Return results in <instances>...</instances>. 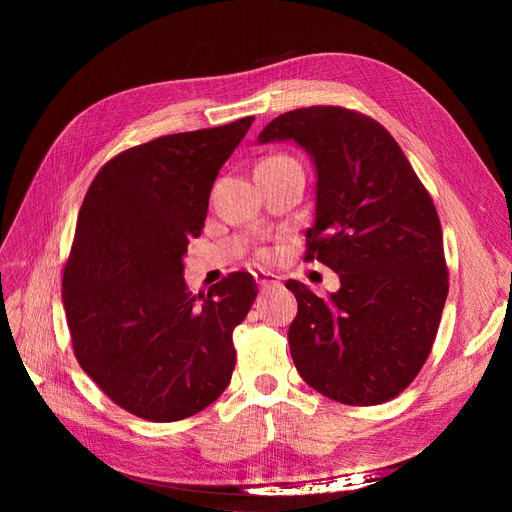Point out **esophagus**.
Instances as JSON below:
<instances>
[{"label": "esophagus", "instance_id": "esophagus-1", "mask_svg": "<svg viewBox=\"0 0 512 512\" xmlns=\"http://www.w3.org/2000/svg\"><path fill=\"white\" fill-rule=\"evenodd\" d=\"M254 280L262 290H267V288H271V286L280 282V280H277V275H273L269 271H254Z\"/></svg>", "mask_w": 512, "mask_h": 512}]
</instances>
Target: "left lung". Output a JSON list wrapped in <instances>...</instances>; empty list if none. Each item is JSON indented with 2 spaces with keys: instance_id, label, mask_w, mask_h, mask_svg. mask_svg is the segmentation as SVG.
I'll use <instances>...</instances> for the list:
<instances>
[{
  "instance_id": "left-lung-1",
  "label": "left lung",
  "mask_w": 512,
  "mask_h": 512,
  "mask_svg": "<svg viewBox=\"0 0 512 512\" xmlns=\"http://www.w3.org/2000/svg\"><path fill=\"white\" fill-rule=\"evenodd\" d=\"M294 141L316 168L307 260L339 273L320 299L288 280L299 303L288 329L301 378L348 406H376L416 378L438 333L448 273L433 200L378 121L342 106L275 117L258 145Z\"/></svg>"
}]
</instances>
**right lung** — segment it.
I'll return each instance as SVG.
<instances>
[{
	"instance_id": "obj_1",
	"label": "right lung",
	"mask_w": 512,
	"mask_h": 512,
	"mask_svg": "<svg viewBox=\"0 0 512 512\" xmlns=\"http://www.w3.org/2000/svg\"><path fill=\"white\" fill-rule=\"evenodd\" d=\"M254 117L160 136L106 162L76 220L61 299L74 354L117 406L156 423L218 399L235 369L232 331L258 288L232 273L205 294L183 280L220 168Z\"/></svg>"
}]
</instances>
